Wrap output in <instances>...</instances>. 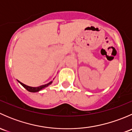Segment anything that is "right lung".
<instances>
[{"instance_id":"obj_1","label":"right lung","mask_w":132,"mask_h":132,"mask_svg":"<svg viewBox=\"0 0 132 132\" xmlns=\"http://www.w3.org/2000/svg\"><path fill=\"white\" fill-rule=\"evenodd\" d=\"M18 82H19V83L20 84L22 85V86H23V87H24V88L26 89L28 91L32 92V93H36V92L39 91H40V90L42 89H43V88H45V87H47V86H48L49 85H50L52 83V81L50 82H49V83L46 84L42 85V86H39V87H30V86H26V85L22 83V82H20V81H18Z\"/></svg>"}]
</instances>
